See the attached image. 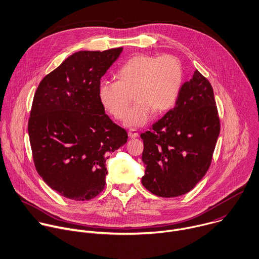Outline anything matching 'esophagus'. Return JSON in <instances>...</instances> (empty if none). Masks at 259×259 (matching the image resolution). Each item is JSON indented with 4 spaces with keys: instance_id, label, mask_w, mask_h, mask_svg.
I'll return each mask as SVG.
<instances>
[{
    "instance_id": "obj_1",
    "label": "esophagus",
    "mask_w": 259,
    "mask_h": 259,
    "mask_svg": "<svg viewBox=\"0 0 259 259\" xmlns=\"http://www.w3.org/2000/svg\"><path fill=\"white\" fill-rule=\"evenodd\" d=\"M138 136H139V133H138V132H137V130H135V128L131 130V131L128 132V137H130V138H132V139L137 138Z\"/></svg>"
}]
</instances>
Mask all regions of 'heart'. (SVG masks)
Wrapping results in <instances>:
<instances>
[{
	"instance_id": "b5f03b06",
	"label": "heart",
	"mask_w": 259,
	"mask_h": 259,
	"mask_svg": "<svg viewBox=\"0 0 259 259\" xmlns=\"http://www.w3.org/2000/svg\"><path fill=\"white\" fill-rule=\"evenodd\" d=\"M116 78L117 81H102L99 84V102L115 119L122 120L134 95L137 103L126 114L124 124L136 127L148 123L156 110L163 113L175 105L184 73L176 57L140 54L118 69Z\"/></svg>"
}]
</instances>
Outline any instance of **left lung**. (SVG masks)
Listing matches in <instances>:
<instances>
[{"instance_id": "left-lung-1", "label": "left lung", "mask_w": 259, "mask_h": 259, "mask_svg": "<svg viewBox=\"0 0 259 259\" xmlns=\"http://www.w3.org/2000/svg\"><path fill=\"white\" fill-rule=\"evenodd\" d=\"M219 135L212 87L196 70L182 85L175 107L141 135L145 188L161 197L189 192L209 168Z\"/></svg>"}]
</instances>
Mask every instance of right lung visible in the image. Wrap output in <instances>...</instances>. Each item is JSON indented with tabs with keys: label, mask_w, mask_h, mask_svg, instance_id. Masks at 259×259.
Segmentation results:
<instances>
[{
	"label": "right lung",
	"mask_w": 259,
	"mask_h": 259,
	"mask_svg": "<svg viewBox=\"0 0 259 259\" xmlns=\"http://www.w3.org/2000/svg\"><path fill=\"white\" fill-rule=\"evenodd\" d=\"M122 48L81 51L47 75L34 94L28 134L35 168L60 195L89 200L105 186L108 153L127 142L97 96L100 79Z\"/></svg>",
	"instance_id": "1"
}]
</instances>
